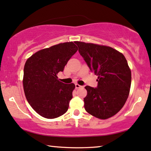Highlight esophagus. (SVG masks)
<instances>
[{
	"instance_id": "34e87169",
	"label": "esophagus",
	"mask_w": 151,
	"mask_h": 151,
	"mask_svg": "<svg viewBox=\"0 0 151 151\" xmlns=\"http://www.w3.org/2000/svg\"><path fill=\"white\" fill-rule=\"evenodd\" d=\"M75 86H76V88H77V89L80 88H81V87H82L80 84H76Z\"/></svg>"
}]
</instances>
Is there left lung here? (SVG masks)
Instances as JSON below:
<instances>
[{
    "instance_id": "obj_1",
    "label": "left lung",
    "mask_w": 151,
    "mask_h": 151,
    "mask_svg": "<svg viewBox=\"0 0 151 151\" xmlns=\"http://www.w3.org/2000/svg\"><path fill=\"white\" fill-rule=\"evenodd\" d=\"M91 71L98 76L97 88L86 86V111L99 119H108L121 110L129 95L132 72L125 57L110 46L75 41Z\"/></svg>"
}]
</instances>
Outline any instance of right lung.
Segmentation results:
<instances>
[{
  "mask_svg": "<svg viewBox=\"0 0 151 151\" xmlns=\"http://www.w3.org/2000/svg\"><path fill=\"white\" fill-rule=\"evenodd\" d=\"M78 50L73 42H65L39 50L26 61L23 88L28 104L45 119H55L67 112L75 84L58 80L68 60Z\"/></svg>",
  "mask_w": 151,
  "mask_h": 151,
  "instance_id": "1",
  "label": "right lung"
}]
</instances>
